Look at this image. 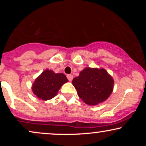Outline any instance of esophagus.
I'll list each match as a JSON object with an SVG mask.
<instances>
[{
  "label": "esophagus",
  "instance_id": "34e87169",
  "mask_svg": "<svg viewBox=\"0 0 146 146\" xmlns=\"http://www.w3.org/2000/svg\"><path fill=\"white\" fill-rule=\"evenodd\" d=\"M67 78H68V81L71 82L72 80H73V75H71V74H70V75H67Z\"/></svg>",
  "mask_w": 146,
  "mask_h": 146
}]
</instances>
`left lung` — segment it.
Returning a JSON list of instances; mask_svg holds the SVG:
<instances>
[{"label":"left lung","instance_id":"left-lung-1","mask_svg":"<svg viewBox=\"0 0 146 146\" xmlns=\"http://www.w3.org/2000/svg\"><path fill=\"white\" fill-rule=\"evenodd\" d=\"M72 84L82 101L93 106L108 98L113 92L114 80L104 68L86 67L73 79Z\"/></svg>","mask_w":146,"mask_h":146}]
</instances>
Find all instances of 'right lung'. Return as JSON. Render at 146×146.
<instances>
[{"label": "right lung", "mask_w": 146, "mask_h": 146, "mask_svg": "<svg viewBox=\"0 0 146 146\" xmlns=\"http://www.w3.org/2000/svg\"><path fill=\"white\" fill-rule=\"evenodd\" d=\"M67 82L63 73H56L46 69L36 79L32 85V91L38 98L46 101L54 98L61 86Z\"/></svg>", "instance_id": "add662e5"}]
</instances>
